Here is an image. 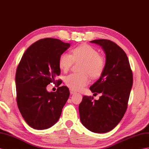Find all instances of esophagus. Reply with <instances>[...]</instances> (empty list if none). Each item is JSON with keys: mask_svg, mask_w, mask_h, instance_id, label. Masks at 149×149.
Listing matches in <instances>:
<instances>
[{"mask_svg": "<svg viewBox=\"0 0 149 149\" xmlns=\"http://www.w3.org/2000/svg\"><path fill=\"white\" fill-rule=\"evenodd\" d=\"M70 94H74L76 93V92H75V91L72 89L70 90Z\"/></svg>", "mask_w": 149, "mask_h": 149, "instance_id": "esophagus-1", "label": "esophagus"}]
</instances>
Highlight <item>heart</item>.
<instances>
[{
    "label": "heart",
    "instance_id": "obj_1",
    "mask_svg": "<svg viewBox=\"0 0 149 149\" xmlns=\"http://www.w3.org/2000/svg\"><path fill=\"white\" fill-rule=\"evenodd\" d=\"M75 61H83L81 68V73H73L67 76L66 85L71 89L79 91L89 83V75L93 79L101 77L105 68V60L93 47L84 45L72 50V55L68 53L60 55L58 65L60 69L67 72Z\"/></svg>",
    "mask_w": 149,
    "mask_h": 149
}]
</instances>
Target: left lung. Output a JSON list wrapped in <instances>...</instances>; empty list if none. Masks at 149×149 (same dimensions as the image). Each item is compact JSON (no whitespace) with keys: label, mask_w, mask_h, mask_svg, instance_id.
<instances>
[{"label":"left lung","mask_w":149,"mask_h":149,"mask_svg":"<svg viewBox=\"0 0 149 149\" xmlns=\"http://www.w3.org/2000/svg\"><path fill=\"white\" fill-rule=\"evenodd\" d=\"M106 55L105 68L97 81L90 87L98 100L84 96L79 104L80 119L89 130L103 133L113 130L123 118L133 85V75L128 57L123 49L108 40H95Z\"/></svg>","instance_id":"left-lung-1"}]
</instances>
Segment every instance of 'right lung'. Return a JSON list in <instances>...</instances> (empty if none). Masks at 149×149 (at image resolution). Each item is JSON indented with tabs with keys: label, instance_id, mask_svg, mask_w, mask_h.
Instances as JSON below:
<instances>
[{
	"label": "right lung",
	"instance_id": "right-lung-1",
	"mask_svg": "<svg viewBox=\"0 0 149 149\" xmlns=\"http://www.w3.org/2000/svg\"><path fill=\"white\" fill-rule=\"evenodd\" d=\"M70 45L54 38L38 40L26 49L19 63L15 79L17 104L22 116L34 129L54 125L70 96L66 86L58 87L56 92L47 90L49 84L57 82L59 57Z\"/></svg>",
	"mask_w": 149,
	"mask_h": 149
}]
</instances>
